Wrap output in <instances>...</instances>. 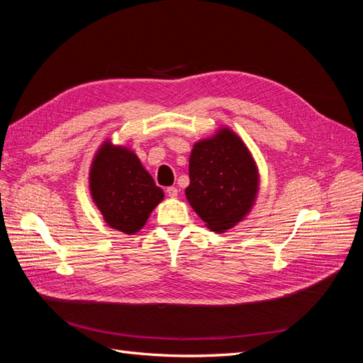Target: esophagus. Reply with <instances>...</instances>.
<instances>
[{
    "instance_id": "1",
    "label": "esophagus",
    "mask_w": 363,
    "mask_h": 363,
    "mask_svg": "<svg viewBox=\"0 0 363 363\" xmlns=\"http://www.w3.org/2000/svg\"><path fill=\"white\" fill-rule=\"evenodd\" d=\"M167 194L171 196V199H175V196L179 195V191H177V188H175V186H169V188L167 189Z\"/></svg>"
}]
</instances>
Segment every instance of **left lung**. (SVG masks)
<instances>
[{"label":"left lung","instance_id":"left-lung-1","mask_svg":"<svg viewBox=\"0 0 363 363\" xmlns=\"http://www.w3.org/2000/svg\"><path fill=\"white\" fill-rule=\"evenodd\" d=\"M189 179L186 199L212 232L232 228L255 204L259 186L256 162L242 139L227 127L194 145Z\"/></svg>","mask_w":363,"mask_h":363}]
</instances>
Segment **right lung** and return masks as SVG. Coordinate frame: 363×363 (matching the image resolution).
<instances>
[{
	"label": "right lung",
	"mask_w": 363,
	"mask_h": 363,
	"mask_svg": "<svg viewBox=\"0 0 363 363\" xmlns=\"http://www.w3.org/2000/svg\"><path fill=\"white\" fill-rule=\"evenodd\" d=\"M89 182L92 199L104 221L125 235L139 232L152 208L163 200V191L135 152L108 140L95 155Z\"/></svg>",
	"instance_id": "right-lung-1"
}]
</instances>
